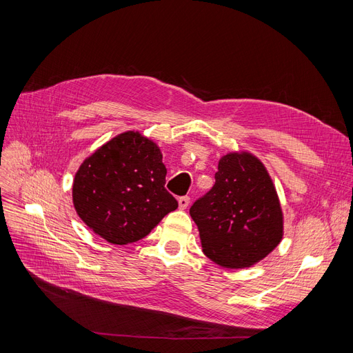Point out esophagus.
I'll return each instance as SVG.
<instances>
[{"mask_svg":"<svg viewBox=\"0 0 353 353\" xmlns=\"http://www.w3.org/2000/svg\"><path fill=\"white\" fill-rule=\"evenodd\" d=\"M178 204H179V208H181V210H185V208L190 205V196H188V195L179 196V198H178Z\"/></svg>","mask_w":353,"mask_h":353,"instance_id":"obj_1","label":"esophagus"}]
</instances>
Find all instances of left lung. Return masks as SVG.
Returning <instances> with one entry per match:
<instances>
[{
	"label": "left lung",
	"mask_w": 353,
	"mask_h": 353,
	"mask_svg": "<svg viewBox=\"0 0 353 353\" xmlns=\"http://www.w3.org/2000/svg\"><path fill=\"white\" fill-rule=\"evenodd\" d=\"M190 214L204 254L227 268L263 260L283 237V212L273 181L251 154H227L218 162L214 187Z\"/></svg>",
	"instance_id": "8db88e82"
}]
</instances>
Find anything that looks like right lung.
<instances>
[{"label": "right lung", "mask_w": 353, "mask_h": 353, "mask_svg": "<svg viewBox=\"0 0 353 353\" xmlns=\"http://www.w3.org/2000/svg\"><path fill=\"white\" fill-rule=\"evenodd\" d=\"M165 176L158 145L129 130L80 165L73 181V204L83 223L108 243H135L178 208L165 190Z\"/></svg>", "instance_id": "obj_1"}]
</instances>
